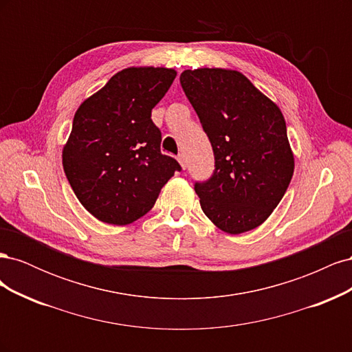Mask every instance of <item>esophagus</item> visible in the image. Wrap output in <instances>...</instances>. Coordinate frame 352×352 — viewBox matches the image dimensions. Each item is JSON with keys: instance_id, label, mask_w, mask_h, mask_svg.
<instances>
[{"instance_id": "34e87169", "label": "esophagus", "mask_w": 352, "mask_h": 352, "mask_svg": "<svg viewBox=\"0 0 352 352\" xmlns=\"http://www.w3.org/2000/svg\"><path fill=\"white\" fill-rule=\"evenodd\" d=\"M177 162H179L180 166H182V168H186V158H185L184 154H179L177 155Z\"/></svg>"}]
</instances>
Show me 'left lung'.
<instances>
[{
    "label": "left lung",
    "mask_w": 352,
    "mask_h": 352,
    "mask_svg": "<svg viewBox=\"0 0 352 352\" xmlns=\"http://www.w3.org/2000/svg\"><path fill=\"white\" fill-rule=\"evenodd\" d=\"M180 85L214 153V173L195 182L202 211L230 235L258 228L294 175L282 111L236 70H185Z\"/></svg>",
    "instance_id": "obj_1"
}]
</instances>
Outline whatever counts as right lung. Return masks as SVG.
<instances>
[{"instance_id":"add662e5","label":"right lung","mask_w":352,"mask_h":352,"mask_svg":"<svg viewBox=\"0 0 352 352\" xmlns=\"http://www.w3.org/2000/svg\"><path fill=\"white\" fill-rule=\"evenodd\" d=\"M176 70L127 67L85 100L63 148V167L80 204L109 225H129L150 211L167 180L180 172L162 154L151 110Z\"/></svg>"}]
</instances>
